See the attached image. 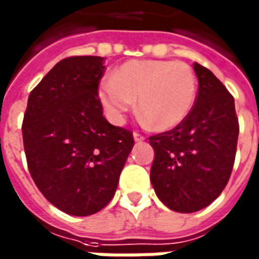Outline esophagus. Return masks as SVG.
Listing matches in <instances>:
<instances>
[{"label": "esophagus", "instance_id": "34e87169", "mask_svg": "<svg viewBox=\"0 0 259 259\" xmlns=\"http://www.w3.org/2000/svg\"><path fill=\"white\" fill-rule=\"evenodd\" d=\"M133 139H135L136 142H143L146 137H144L142 133H139V132H135V133H133Z\"/></svg>", "mask_w": 259, "mask_h": 259}]
</instances>
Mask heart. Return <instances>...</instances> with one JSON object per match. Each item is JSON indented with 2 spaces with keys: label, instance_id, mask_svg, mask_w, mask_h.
<instances>
[{
  "label": "heart",
  "instance_id": "b5f03b06",
  "mask_svg": "<svg viewBox=\"0 0 259 259\" xmlns=\"http://www.w3.org/2000/svg\"><path fill=\"white\" fill-rule=\"evenodd\" d=\"M197 78L184 62L135 59L120 65L99 88V99L112 120L122 122L135 106L156 130L174 129L194 106Z\"/></svg>",
  "mask_w": 259,
  "mask_h": 259
}]
</instances>
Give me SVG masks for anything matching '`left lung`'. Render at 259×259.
<instances>
[{"label":"left lung","mask_w":259,"mask_h":259,"mask_svg":"<svg viewBox=\"0 0 259 259\" xmlns=\"http://www.w3.org/2000/svg\"><path fill=\"white\" fill-rule=\"evenodd\" d=\"M194 72L198 92L187 119L149 137L154 149L153 189L177 212L201 210L226 189L240 133L233 95L200 63H194Z\"/></svg>","instance_id":"left-lung-1"}]
</instances>
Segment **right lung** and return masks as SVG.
Instances as JSON below:
<instances>
[{
	"mask_svg": "<svg viewBox=\"0 0 259 259\" xmlns=\"http://www.w3.org/2000/svg\"><path fill=\"white\" fill-rule=\"evenodd\" d=\"M100 56H70L29 93L22 139L32 180L49 203L86 217L106 207L133 149V133L107 122L98 98Z\"/></svg>",
	"mask_w": 259,
	"mask_h": 259,
	"instance_id": "obj_1",
	"label": "right lung"
}]
</instances>
